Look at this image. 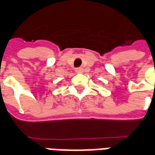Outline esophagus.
<instances>
[{"label": "esophagus", "instance_id": "34e87169", "mask_svg": "<svg viewBox=\"0 0 155 155\" xmlns=\"http://www.w3.org/2000/svg\"><path fill=\"white\" fill-rule=\"evenodd\" d=\"M75 72H76V73H82V72H83V68H77V69L75 70Z\"/></svg>", "mask_w": 155, "mask_h": 155}]
</instances>
